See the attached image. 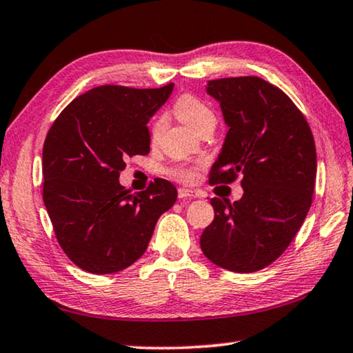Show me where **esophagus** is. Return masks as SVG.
<instances>
[{
	"instance_id": "34e87169",
	"label": "esophagus",
	"mask_w": 353,
	"mask_h": 353,
	"mask_svg": "<svg viewBox=\"0 0 353 353\" xmlns=\"http://www.w3.org/2000/svg\"><path fill=\"white\" fill-rule=\"evenodd\" d=\"M177 196L179 199H187V198H194V191L193 190H187V188H179L177 190Z\"/></svg>"
}]
</instances>
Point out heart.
<instances>
[{
	"label": "heart",
	"instance_id": "obj_1",
	"mask_svg": "<svg viewBox=\"0 0 353 353\" xmlns=\"http://www.w3.org/2000/svg\"><path fill=\"white\" fill-rule=\"evenodd\" d=\"M174 113L182 123L196 130L198 134H201L202 130L207 128H214V124H216V115H214L212 107L205 104L202 99L193 97V94H182V97L176 101ZM163 126V118L155 119L151 129L152 139H157V137L162 134ZM168 176L181 182H191L194 181L196 177V166H172V168L168 170Z\"/></svg>",
	"mask_w": 353,
	"mask_h": 353
}]
</instances>
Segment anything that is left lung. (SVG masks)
<instances>
[{"label":"left lung","mask_w":353,"mask_h":353,"mask_svg":"<svg viewBox=\"0 0 353 353\" xmlns=\"http://www.w3.org/2000/svg\"><path fill=\"white\" fill-rule=\"evenodd\" d=\"M229 126L210 183L241 177L243 198H213L214 219L201 235L208 260L232 272L270 266L290 246L313 201L314 139L305 117L272 83L256 76L208 81Z\"/></svg>","instance_id":"obj_1"}]
</instances>
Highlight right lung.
I'll list each match as a JSON object with an SVG mask.
<instances>
[{"instance_id": "add662e5", "label": "right lung", "mask_w": 353, "mask_h": 353, "mask_svg": "<svg viewBox=\"0 0 353 353\" xmlns=\"http://www.w3.org/2000/svg\"><path fill=\"white\" fill-rule=\"evenodd\" d=\"M172 87H94L71 101L48 130L43 202L57 243L83 271L126 270L145 254L160 214L177 199L165 179L135 194L118 182L124 160L149 154L146 124Z\"/></svg>"}]
</instances>
